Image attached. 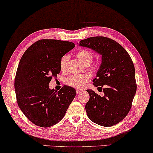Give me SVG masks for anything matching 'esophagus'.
I'll return each instance as SVG.
<instances>
[{
    "instance_id": "34e87169",
    "label": "esophagus",
    "mask_w": 153,
    "mask_h": 153,
    "mask_svg": "<svg viewBox=\"0 0 153 153\" xmlns=\"http://www.w3.org/2000/svg\"><path fill=\"white\" fill-rule=\"evenodd\" d=\"M82 90H81V89H76V93L77 94L80 93H82Z\"/></svg>"
}]
</instances>
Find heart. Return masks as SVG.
<instances>
[{"label": "heart", "mask_w": 153, "mask_h": 153, "mask_svg": "<svg viewBox=\"0 0 153 153\" xmlns=\"http://www.w3.org/2000/svg\"><path fill=\"white\" fill-rule=\"evenodd\" d=\"M76 56L77 59L80 60L82 63L84 65H90L93 60V55L88 50H82L76 53ZM68 57L67 55H64L61 57L60 60V69L63 71L66 68V65L67 62ZM89 77L86 75H72V76L67 77L65 80L68 86L76 88H80L84 87V85L88 82Z\"/></svg>", "instance_id": "1"}]
</instances>
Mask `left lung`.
I'll return each instance as SVG.
<instances>
[{"mask_svg":"<svg viewBox=\"0 0 153 153\" xmlns=\"http://www.w3.org/2000/svg\"><path fill=\"white\" fill-rule=\"evenodd\" d=\"M79 45L102 55V62L93 82L104 86V96L87 90L90 99L85 109L89 119L103 127L117 124L129 112L136 93L135 67L124 48L111 39L99 36L81 40Z\"/></svg>","mask_w":153,"mask_h":153,"instance_id":"obj_1","label":"left lung"}]
</instances>
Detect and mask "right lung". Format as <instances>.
Returning <instances> with one entry per match:
<instances>
[{"mask_svg": "<svg viewBox=\"0 0 153 153\" xmlns=\"http://www.w3.org/2000/svg\"><path fill=\"white\" fill-rule=\"evenodd\" d=\"M75 47L74 43L41 39L31 45L19 62L14 82L19 108L28 119L41 127H50L62 119L76 90L64 86L58 92L49 88L60 72V60Z\"/></svg>", "mask_w": 153, "mask_h": 153, "instance_id": "right-lung-1", "label": "right lung"}]
</instances>
